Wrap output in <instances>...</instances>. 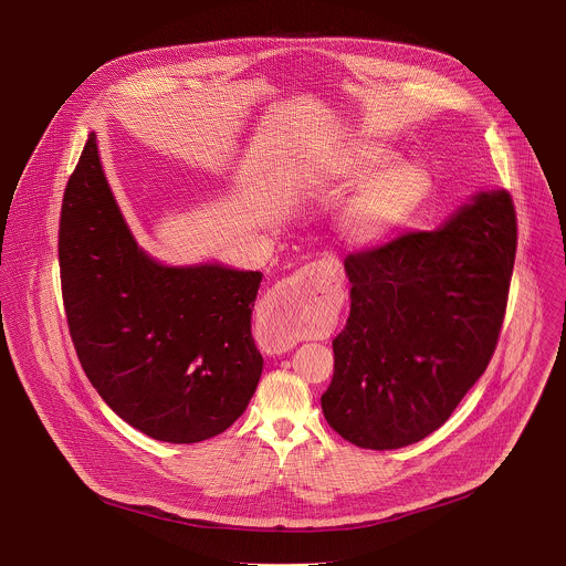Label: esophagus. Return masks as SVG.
<instances>
[{"instance_id":"1","label":"esophagus","mask_w":566,"mask_h":566,"mask_svg":"<svg viewBox=\"0 0 566 566\" xmlns=\"http://www.w3.org/2000/svg\"><path fill=\"white\" fill-rule=\"evenodd\" d=\"M319 271L317 264L302 266L295 271L282 289H277L271 297H266L258 311V340L273 349V352H286L302 338V319L306 315V300L295 295L291 291V284L304 282L308 275Z\"/></svg>"}]
</instances>
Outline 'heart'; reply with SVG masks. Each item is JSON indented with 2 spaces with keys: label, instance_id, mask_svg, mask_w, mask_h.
<instances>
[{
  "label": "heart",
  "instance_id": "heart-1",
  "mask_svg": "<svg viewBox=\"0 0 566 566\" xmlns=\"http://www.w3.org/2000/svg\"><path fill=\"white\" fill-rule=\"evenodd\" d=\"M371 138H347L319 147L311 158V175L327 192L352 190L338 232L352 251L376 249L412 223L432 195L428 170Z\"/></svg>",
  "mask_w": 566,
  "mask_h": 566
}]
</instances>
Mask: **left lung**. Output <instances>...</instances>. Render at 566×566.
Returning a JSON list of instances; mask_svg holds the SVG:
<instances>
[{
  "instance_id": "obj_1",
  "label": "left lung",
  "mask_w": 566,
  "mask_h": 566,
  "mask_svg": "<svg viewBox=\"0 0 566 566\" xmlns=\"http://www.w3.org/2000/svg\"><path fill=\"white\" fill-rule=\"evenodd\" d=\"M517 247L506 190H481L437 230L349 255L352 311L334 340L327 423L396 450L439 430L497 347Z\"/></svg>"
}]
</instances>
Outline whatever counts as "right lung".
Returning a JSON list of instances; mask_svg holds the SVG:
<instances>
[{"instance_id":"right-lung-1","label":"right lung","mask_w":566,"mask_h":566,"mask_svg":"<svg viewBox=\"0 0 566 566\" xmlns=\"http://www.w3.org/2000/svg\"><path fill=\"white\" fill-rule=\"evenodd\" d=\"M57 253L75 354L123 421L156 441L199 443L244 415L264 367L251 334L262 273L149 258L94 132L64 190Z\"/></svg>"}]
</instances>
